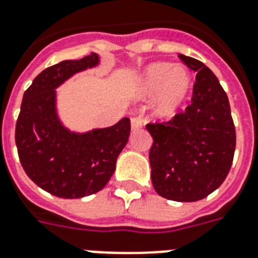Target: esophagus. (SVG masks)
Masks as SVG:
<instances>
[{"mask_svg":"<svg viewBox=\"0 0 258 258\" xmlns=\"http://www.w3.org/2000/svg\"><path fill=\"white\" fill-rule=\"evenodd\" d=\"M143 125V121L141 117H133L131 119V128L133 130H139Z\"/></svg>","mask_w":258,"mask_h":258,"instance_id":"obj_1","label":"esophagus"}]
</instances>
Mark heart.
<instances>
[{
    "label": "heart",
    "instance_id": "1",
    "mask_svg": "<svg viewBox=\"0 0 258 258\" xmlns=\"http://www.w3.org/2000/svg\"><path fill=\"white\" fill-rule=\"evenodd\" d=\"M192 89L188 69L170 63H151L138 77L135 93L142 100L157 97L154 113L158 119L170 120L180 112Z\"/></svg>",
    "mask_w": 258,
    "mask_h": 258
}]
</instances>
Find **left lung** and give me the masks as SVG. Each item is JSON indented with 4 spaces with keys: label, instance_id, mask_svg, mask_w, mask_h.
I'll return each mask as SVG.
<instances>
[{
    "label": "left lung",
    "instance_id": "1",
    "mask_svg": "<svg viewBox=\"0 0 258 258\" xmlns=\"http://www.w3.org/2000/svg\"><path fill=\"white\" fill-rule=\"evenodd\" d=\"M196 72L192 104L166 123L147 124L153 137L151 181L157 194L174 202H198L222 185L235 150L227 94L200 60L178 55Z\"/></svg>",
    "mask_w": 258,
    "mask_h": 258
}]
</instances>
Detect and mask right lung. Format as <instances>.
Wrapping results in <instances>:
<instances>
[{"label":"right lung","instance_id":"right-lung-1","mask_svg":"<svg viewBox=\"0 0 258 258\" xmlns=\"http://www.w3.org/2000/svg\"><path fill=\"white\" fill-rule=\"evenodd\" d=\"M100 63L97 54L47 68L25 90L16 123V146L27 176L62 199L93 195L107 185L116 160L128 142V117L107 128L74 133L56 111V88Z\"/></svg>","mask_w":258,"mask_h":258}]
</instances>
